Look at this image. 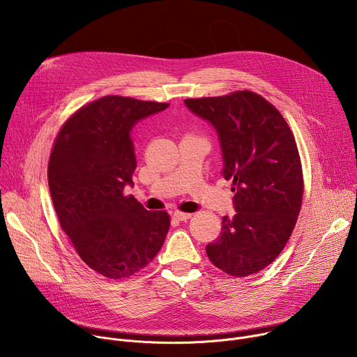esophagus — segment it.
Wrapping results in <instances>:
<instances>
[{
  "mask_svg": "<svg viewBox=\"0 0 357 357\" xmlns=\"http://www.w3.org/2000/svg\"><path fill=\"white\" fill-rule=\"evenodd\" d=\"M174 218H175V219H178V220H188V219H190V218H192V213H185V212H179V211H176V212L174 213Z\"/></svg>",
  "mask_w": 357,
  "mask_h": 357,
  "instance_id": "obj_1",
  "label": "esophagus"
}]
</instances>
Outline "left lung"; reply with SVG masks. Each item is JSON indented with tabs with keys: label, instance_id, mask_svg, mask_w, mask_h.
<instances>
[{
	"label": "left lung",
	"instance_id": "obj_1",
	"mask_svg": "<svg viewBox=\"0 0 357 357\" xmlns=\"http://www.w3.org/2000/svg\"><path fill=\"white\" fill-rule=\"evenodd\" d=\"M185 105L216 128L222 175L233 181L236 215L222 219L208 257L231 277L256 274L280 256L301 211L303 175L294 134L270 101L251 90L186 98Z\"/></svg>",
	"mask_w": 357,
	"mask_h": 357
}]
</instances>
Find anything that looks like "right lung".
Returning <instances> with one entry per match:
<instances>
[{"mask_svg": "<svg viewBox=\"0 0 357 357\" xmlns=\"http://www.w3.org/2000/svg\"><path fill=\"white\" fill-rule=\"evenodd\" d=\"M168 103L105 96L76 110L58 132L47 182L61 227L79 257L110 280L128 278L161 250L171 226L131 195L137 167L132 126Z\"/></svg>", "mask_w": 357, "mask_h": 357, "instance_id": "obj_1", "label": "right lung"}]
</instances>
